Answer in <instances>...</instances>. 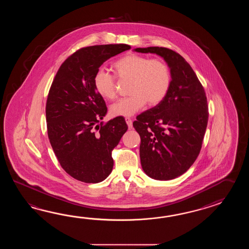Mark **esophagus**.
Segmentation results:
<instances>
[{
  "instance_id": "1",
  "label": "esophagus",
  "mask_w": 249,
  "mask_h": 249,
  "mask_svg": "<svg viewBox=\"0 0 249 249\" xmlns=\"http://www.w3.org/2000/svg\"><path fill=\"white\" fill-rule=\"evenodd\" d=\"M125 122H126L127 125L129 129H132V119L130 117H125Z\"/></svg>"
}]
</instances>
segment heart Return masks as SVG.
I'll list each match as a JSON object with an SVG mask.
<instances>
[{
    "mask_svg": "<svg viewBox=\"0 0 249 249\" xmlns=\"http://www.w3.org/2000/svg\"><path fill=\"white\" fill-rule=\"evenodd\" d=\"M116 77L100 69L93 78L97 93L105 100L117 97V80L130 81V96L112 104L109 112L113 117H129L141 110L148 102L157 106L169 91L172 76L167 64L159 58H150L135 53L127 54L113 64Z\"/></svg>",
    "mask_w": 249,
    "mask_h": 249,
    "instance_id": "heart-1",
    "label": "heart"
}]
</instances>
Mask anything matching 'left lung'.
<instances>
[{
	"instance_id": "1",
	"label": "left lung",
	"mask_w": 249,
	"mask_h": 249,
	"mask_svg": "<svg viewBox=\"0 0 249 249\" xmlns=\"http://www.w3.org/2000/svg\"><path fill=\"white\" fill-rule=\"evenodd\" d=\"M156 53L169 66V91L159 105L136 117L140 158L146 175L168 180L183 175L198 157L208 122L205 89L191 65L175 51L164 47L137 48Z\"/></svg>"
}]
</instances>
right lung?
Returning a JSON list of instances; mask_svg holds the SVG:
<instances>
[{
    "mask_svg": "<svg viewBox=\"0 0 249 249\" xmlns=\"http://www.w3.org/2000/svg\"><path fill=\"white\" fill-rule=\"evenodd\" d=\"M131 49L128 44L81 48L58 69L48 93V137L59 164L70 176L98 183L111 173L112 150L128 126L123 117L101 122L107 108L93 78L108 58Z\"/></svg>",
    "mask_w": 249,
    "mask_h": 249,
    "instance_id": "obj_1",
    "label": "right lung"
}]
</instances>
